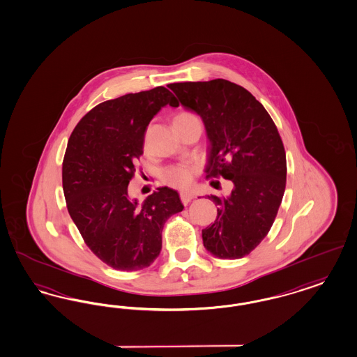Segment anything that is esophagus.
<instances>
[{
  "instance_id": "esophagus-1",
  "label": "esophagus",
  "mask_w": 357,
  "mask_h": 357,
  "mask_svg": "<svg viewBox=\"0 0 357 357\" xmlns=\"http://www.w3.org/2000/svg\"><path fill=\"white\" fill-rule=\"evenodd\" d=\"M194 199V195L191 192H181V200L183 204H188L191 200Z\"/></svg>"
}]
</instances>
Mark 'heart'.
Listing matches in <instances>:
<instances>
[{"mask_svg": "<svg viewBox=\"0 0 357 357\" xmlns=\"http://www.w3.org/2000/svg\"><path fill=\"white\" fill-rule=\"evenodd\" d=\"M190 118H198V116L191 113H179L174 118V122L181 119H190ZM199 165L195 162L174 163L162 170V179L165 183L172 187L185 190L192 185L194 178L199 174Z\"/></svg>", "mask_w": 357, "mask_h": 357, "instance_id": "obj_1", "label": "heart"}]
</instances>
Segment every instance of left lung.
Segmentation results:
<instances>
[{"label":"left lung","mask_w":357,"mask_h":357,"mask_svg":"<svg viewBox=\"0 0 357 357\" xmlns=\"http://www.w3.org/2000/svg\"><path fill=\"white\" fill-rule=\"evenodd\" d=\"M167 86L206 126L207 178L232 182L229 197H208L218 215L202 231L203 244L219 259L245 257L267 236L284 195L287 160L280 134L263 105L227 79Z\"/></svg>","instance_id":"left-lung-1"}]
</instances>
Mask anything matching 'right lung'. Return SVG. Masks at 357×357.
Wrapping results in <instances>:
<instances>
[{"mask_svg":"<svg viewBox=\"0 0 357 357\" xmlns=\"http://www.w3.org/2000/svg\"><path fill=\"white\" fill-rule=\"evenodd\" d=\"M166 105L176 107L179 102L163 86L105 100L77 123L65 151L68 211L91 252L118 271L151 266L166 220L183 210L169 187H158L142 206L128 194L147 126Z\"/></svg>","mask_w":357,"mask_h":357,"instance_id":"obj_1","label":"right lung"}]
</instances>
